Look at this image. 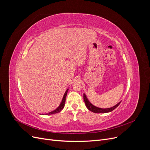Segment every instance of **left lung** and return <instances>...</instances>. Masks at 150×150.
<instances>
[{"mask_svg":"<svg viewBox=\"0 0 150 150\" xmlns=\"http://www.w3.org/2000/svg\"><path fill=\"white\" fill-rule=\"evenodd\" d=\"M83 99H84V102L85 105H86L87 109L93 112L94 113H108V112H112V110H113L115 109H116L117 107L120 105V104L121 103V102L118 103L117 104H116L115 105H114L113 107H112L110 108H108V109H101V108H97V107L93 105V104H91L90 101L88 100V99L85 94H83Z\"/></svg>","mask_w":150,"mask_h":150,"instance_id":"8db88e82","label":"left lung"}]
</instances>
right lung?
I'll use <instances>...</instances> for the list:
<instances>
[{
	"instance_id": "add662e5",
	"label": "right lung",
	"mask_w": 150,
	"mask_h": 150,
	"mask_svg": "<svg viewBox=\"0 0 150 150\" xmlns=\"http://www.w3.org/2000/svg\"><path fill=\"white\" fill-rule=\"evenodd\" d=\"M68 91V89L67 90L66 92L65 93V94H64L63 95V99H62V103L61 104H60V105L55 110L49 112V113H46V115H52V114H54V113H59L64 108V106H65V100H66V97H67V92Z\"/></svg>"
}]
</instances>
